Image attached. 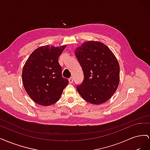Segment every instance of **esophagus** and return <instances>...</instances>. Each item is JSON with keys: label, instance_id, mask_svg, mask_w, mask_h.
<instances>
[{"label": "esophagus", "instance_id": "obj_1", "mask_svg": "<svg viewBox=\"0 0 150 150\" xmlns=\"http://www.w3.org/2000/svg\"><path fill=\"white\" fill-rule=\"evenodd\" d=\"M73 81H74L73 78H70L69 79V83H70V84H71V83H73Z\"/></svg>", "mask_w": 150, "mask_h": 150}]
</instances>
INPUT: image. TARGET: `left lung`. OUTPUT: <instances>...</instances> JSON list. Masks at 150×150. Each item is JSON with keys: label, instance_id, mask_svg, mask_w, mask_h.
<instances>
[{"label": "left lung", "instance_id": "8db88e82", "mask_svg": "<svg viewBox=\"0 0 150 150\" xmlns=\"http://www.w3.org/2000/svg\"><path fill=\"white\" fill-rule=\"evenodd\" d=\"M75 55L84 78L76 88L81 97L94 104L107 101L120 82V65L114 54L103 43L88 41L77 48Z\"/></svg>", "mask_w": 150, "mask_h": 150}]
</instances>
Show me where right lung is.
Wrapping results in <instances>:
<instances>
[{
  "label": "right lung",
  "mask_w": 150,
  "mask_h": 150,
  "mask_svg": "<svg viewBox=\"0 0 150 150\" xmlns=\"http://www.w3.org/2000/svg\"><path fill=\"white\" fill-rule=\"evenodd\" d=\"M66 46L49 45L36 49L29 57L22 70V82L27 93L42 106H49L59 99L69 83L62 75L58 59Z\"/></svg>",
  "instance_id": "1"
}]
</instances>
